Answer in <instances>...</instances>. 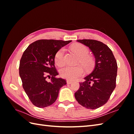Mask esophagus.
<instances>
[{
    "instance_id": "34e87169",
    "label": "esophagus",
    "mask_w": 134,
    "mask_h": 134,
    "mask_svg": "<svg viewBox=\"0 0 134 134\" xmlns=\"http://www.w3.org/2000/svg\"><path fill=\"white\" fill-rule=\"evenodd\" d=\"M72 81H71V80H68L67 81H66V83H67V84H71L72 83Z\"/></svg>"
}]
</instances>
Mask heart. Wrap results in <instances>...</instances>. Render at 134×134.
<instances>
[{
    "instance_id": "1",
    "label": "heart",
    "mask_w": 134,
    "mask_h": 134,
    "mask_svg": "<svg viewBox=\"0 0 134 134\" xmlns=\"http://www.w3.org/2000/svg\"><path fill=\"white\" fill-rule=\"evenodd\" d=\"M71 49L79 56V62L86 69H90L93 65V60L92 57L88 55L87 48L80 43H76L71 46ZM65 48H61L55 56V62L58 65H62L64 63ZM83 69L82 66L65 65L60 69V74L63 78L68 80H74L83 74Z\"/></svg>"
}]
</instances>
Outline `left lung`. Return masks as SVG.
Returning <instances> with one entry per match:
<instances>
[{"mask_svg": "<svg viewBox=\"0 0 134 134\" xmlns=\"http://www.w3.org/2000/svg\"><path fill=\"white\" fill-rule=\"evenodd\" d=\"M77 41L90 48L95 58V64L90 74L80 82L75 93L78 102L84 107L94 109L106 104L116 87L117 64L111 50L103 42L94 40Z\"/></svg>", "mask_w": 134, "mask_h": 134, "instance_id": "1", "label": "left lung"}]
</instances>
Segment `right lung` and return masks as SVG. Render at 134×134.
<instances>
[{
    "label": "right lung",
    "mask_w": 134,
    "mask_h": 134,
    "mask_svg": "<svg viewBox=\"0 0 134 134\" xmlns=\"http://www.w3.org/2000/svg\"><path fill=\"white\" fill-rule=\"evenodd\" d=\"M71 41L40 40L30 44L20 60L19 72L22 87L35 106L44 108L53 104L61 87L66 81L56 77L55 56L62 47ZM51 78L50 82L47 80Z\"/></svg>",
    "instance_id": "right-lung-1"
}]
</instances>
